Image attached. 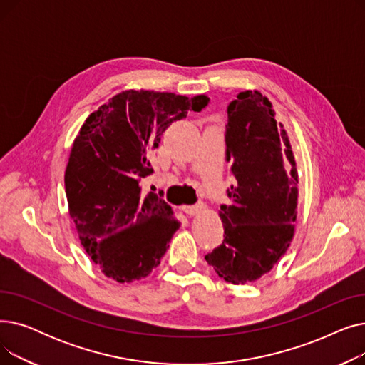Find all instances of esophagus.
Listing matches in <instances>:
<instances>
[{
  "label": "esophagus",
  "mask_w": 365,
  "mask_h": 365,
  "mask_svg": "<svg viewBox=\"0 0 365 365\" xmlns=\"http://www.w3.org/2000/svg\"><path fill=\"white\" fill-rule=\"evenodd\" d=\"M205 208V204L204 202H198L195 205H183L182 210L187 215V216H195V215H200L202 210Z\"/></svg>",
  "instance_id": "1"
}]
</instances>
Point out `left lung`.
<instances>
[{
    "label": "left lung",
    "mask_w": 365,
    "mask_h": 365,
    "mask_svg": "<svg viewBox=\"0 0 365 365\" xmlns=\"http://www.w3.org/2000/svg\"><path fill=\"white\" fill-rule=\"evenodd\" d=\"M225 142L235 183L219 212L225 238L205 260L220 278L242 285L269 272L290 247L299 176L287 131L257 90L229 103Z\"/></svg>",
    "instance_id": "obj_1"
}]
</instances>
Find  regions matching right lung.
Listing matches in <instances>:
<instances>
[{"mask_svg":"<svg viewBox=\"0 0 365 365\" xmlns=\"http://www.w3.org/2000/svg\"><path fill=\"white\" fill-rule=\"evenodd\" d=\"M204 94L125 90L88 115L65 171L69 215L101 271L118 282L148 277L180 223L171 207L140 182L152 175L149 153L167 127L208 105Z\"/></svg>","mask_w":365,"mask_h":365,"instance_id":"1","label":"right lung"}]
</instances>
